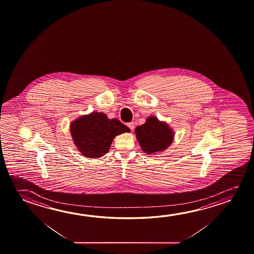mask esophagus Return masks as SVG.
I'll return each instance as SVG.
<instances>
[{
  "instance_id": "esophagus-1",
  "label": "esophagus",
  "mask_w": 254,
  "mask_h": 254,
  "mask_svg": "<svg viewBox=\"0 0 254 254\" xmlns=\"http://www.w3.org/2000/svg\"><path fill=\"white\" fill-rule=\"evenodd\" d=\"M127 127L133 131V129H134V124H133V122H129V123H127Z\"/></svg>"
}]
</instances>
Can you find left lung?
I'll list each match as a JSON object with an SVG mask.
<instances>
[{
  "instance_id": "8db88e82",
  "label": "left lung",
  "mask_w": 254,
  "mask_h": 254,
  "mask_svg": "<svg viewBox=\"0 0 254 254\" xmlns=\"http://www.w3.org/2000/svg\"><path fill=\"white\" fill-rule=\"evenodd\" d=\"M135 133L141 149L149 155L166 150L174 139L170 127L156 117L148 118L144 124L135 128Z\"/></svg>"
}]
</instances>
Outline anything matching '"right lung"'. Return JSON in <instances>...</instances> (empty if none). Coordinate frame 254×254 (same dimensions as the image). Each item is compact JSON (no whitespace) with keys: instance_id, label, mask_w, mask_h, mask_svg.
I'll return each instance as SVG.
<instances>
[{"instance_id":"right-lung-1","label":"right lung","mask_w":254,"mask_h":254,"mask_svg":"<svg viewBox=\"0 0 254 254\" xmlns=\"http://www.w3.org/2000/svg\"><path fill=\"white\" fill-rule=\"evenodd\" d=\"M130 129L117 119L109 120L103 113L80 117L71 125L75 144L85 157L100 158L108 152L113 138Z\"/></svg>"}]
</instances>
